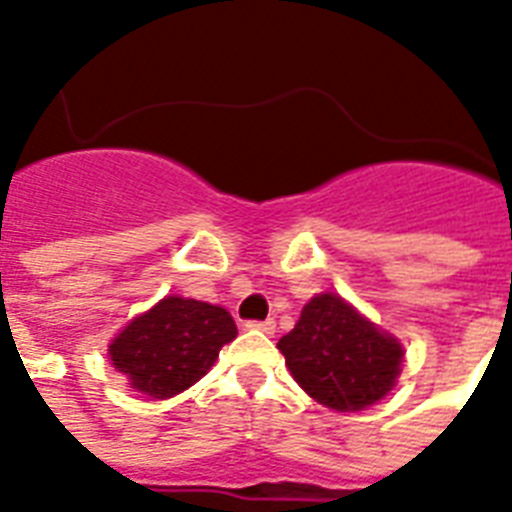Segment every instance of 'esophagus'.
Listing matches in <instances>:
<instances>
[{
	"mask_svg": "<svg viewBox=\"0 0 512 512\" xmlns=\"http://www.w3.org/2000/svg\"><path fill=\"white\" fill-rule=\"evenodd\" d=\"M247 329H257V332H265V335H273L276 332V321L265 319V321H247Z\"/></svg>",
	"mask_w": 512,
	"mask_h": 512,
	"instance_id": "obj_1",
	"label": "esophagus"
}]
</instances>
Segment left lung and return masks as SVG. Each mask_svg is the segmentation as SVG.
Wrapping results in <instances>:
<instances>
[{
  "instance_id": "1",
  "label": "left lung",
  "mask_w": 512,
  "mask_h": 512,
  "mask_svg": "<svg viewBox=\"0 0 512 512\" xmlns=\"http://www.w3.org/2000/svg\"><path fill=\"white\" fill-rule=\"evenodd\" d=\"M279 350L297 385L335 412H361L388 396L404 361L396 337L332 292L305 305Z\"/></svg>"
}]
</instances>
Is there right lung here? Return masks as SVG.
<instances>
[{
	"label": "right lung",
	"instance_id": "obj_1",
	"mask_svg": "<svg viewBox=\"0 0 512 512\" xmlns=\"http://www.w3.org/2000/svg\"><path fill=\"white\" fill-rule=\"evenodd\" d=\"M233 337L236 324L225 308L170 295L132 319L108 345V356L130 388L172 398L199 382Z\"/></svg>",
	"mask_w": 512,
	"mask_h": 512
}]
</instances>
